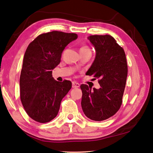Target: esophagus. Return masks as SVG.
<instances>
[{
	"mask_svg": "<svg viewBox=\"0 0 153 153\" xmlns=\"http://www.w3.org/2000/svg\"><path fill=\"white\" fill-rule=\"evenodd\" d=\"M79 83H77L76 82H72V87L74 88H79Z\"/></svg>",
	"mask_w": 153,
	"mask_h": 153,
	"instance_id": "1",
	"label": "esophagus"
}]
</instances>
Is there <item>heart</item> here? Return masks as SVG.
<instances>
[{"label":"heart","mask_w":153,"mask_h":153,"mask_svg":"<svg viewBox=\"0 0 153 153\" xmlns=\"http://www.w3.org/2000/svg\"><path fill=\"white\" fill-rule=\"evenodd\" d=\"M88 48V47H86V46H83V47H82L81 48Z\"/></svg>","instance_id":"b5f03b06"}]
</instances>
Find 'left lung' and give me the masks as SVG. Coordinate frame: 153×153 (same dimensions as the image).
Returning <instances> with one entry per match:
<instances>
[{
  "label": "left lung",
  "instance_id": "1",
  "mask_svg": "<svg viewBox=\"0 0 153 153\" xmlns=\"http://www.w3.org/2000/svg\"><path fill=\"white\" fill-rule=\"evenodd\" d=\"M88 39L94 46L96 57L87 75L98 79L100 88L92 90L82 84L81 105L87 117L100 121L112 117L122 104L128 65L123 48L111 36L92 35Z\"/></svg>",
  "mask_w": 153,
  "mask_h": 153
}]
</instances>
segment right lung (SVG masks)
<instances>
[{
	"label": "right lung",
	"mask_w": 153,
	"mask_h": 153,
	"mask_svg": "<svg viewBox=\"0 0 153 153\" xmlns=\"http://www.w3.org/2000/svg\"><path fill=\"white\" fill-rule=\"evenodd\" d=\"M77 38L76 33L59 31L42 33L25 51L19 79L20 98L25 112L37 122L53 120L62 99L71 88L69 80L54 79L52 70L60 63L65 46Z\"/></svg>",
	"instance_id": "1"
}]
</instances>
